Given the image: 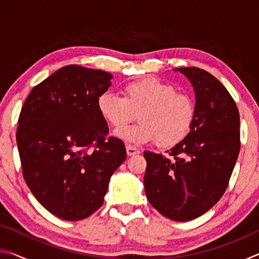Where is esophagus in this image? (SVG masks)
I'll return each instance as SVG.
<instances>
[{
  "mask_svg": "<svg viewBox=\"0 0 259 259\" xmlns=\"http://www.w3.org/2000/svg\"><path fill=\"white\" fill-rule=\"evenodd\" d=\"M125 148H126V154H128L129 156L139 154V153H140V151L138 150V148L133 146V145H126Z\"/></svg>",
  "mask_w": 259,
  "mask_h": 259,
  "instance_id": "obj_1",
  "label": "esophagus"
}]
</instances>
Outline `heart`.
<instances>
[{
  "instance_id": "1",
  "label": "heart",
  "mask_w": 259,
  "mask_h": 259,
  "mask_svg": "<svg viewBox=\"0 0 259 259\" xmlns=\"http://www.w3.org/2000/svg\"><path fill=\"white\" fill-rule=\"evenodd\" d=\"M123 98L109 93L100 95L97 108L112 128L120 130L135 120L139 123L117 133L133 144L155 142L159 147H172L190 133L195 108L191 97L159 78L146 76L126 83Z\"/></svg>"
}]
</instances>
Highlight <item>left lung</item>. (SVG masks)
<instances>
[{"label": "left lung", "instance_id": "1", "mask_svg": "<svg viewBox=\"0 0 259 259\" xmlns=\"http://www.w3.org/2000/svg\"><path fill=\"white\" fill-rule=\"evenodd\" d=\"M194 88L195 115L172 159L144 152L147 200L164 217L188 222L208 211L224 194L240 152V115L216 77L198 67L176 68Z\"/></svg>", "mask_w": 259, "mask_h": 259}]
</instances>
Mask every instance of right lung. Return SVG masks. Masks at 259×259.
<instances>
[{"label":"right lung","mask_w":259,"mask_h":259,"mask_svg":"<svg viewBox=\"0 0 259 259\" xmlns=\"http://www.w3.org/2000/svg\"><path fill=\"white\" fill-rule=\"evenodd\" d=\"M100 69L68 65L33 88L21 108L17 145L24 179L48 211L81 221L102 207L126 152L108 126L97 99L111 87Z\"/></svg>","instance_id":"obj_1"}]
</instances>
